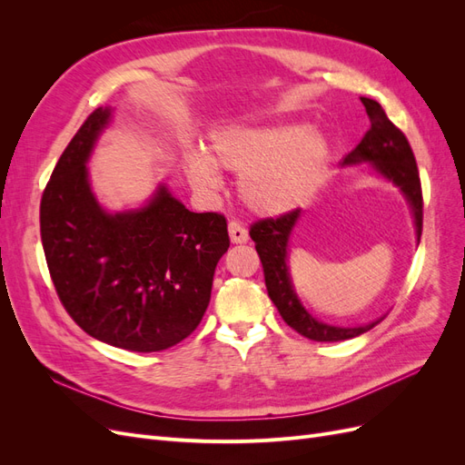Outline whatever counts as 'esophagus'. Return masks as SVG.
<instances>
[{"instance_id": "esophagus-1", "label": "esophagus", "mask_w": 465, "mask_h": 465, "mask_svg": "<svg viewBox=\"0 0 465 465\" xmlns=\"http://www.w3.org/2000/svg\"><path fill=\"white\" fill-rule=\"evenodd\" d=\"M229 236H231V242L234 244L248 242V231L238 221L229 223Z\"/></svg>"}]
</instances>
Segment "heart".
<instances>
[{
  "mask_svg": "<svg viewBox=\"0 0 465 465\" xmlns=\"http://www.w3.org/2000/svg\"><path fill=\"white\" fill-rule=\"evenodd\" d=\"M328 161V139L316 128L279 124L232 128L211 139V157L190 154V176L202 188H219V166L241 176L244 202L262 213H283L314 193Z\"/></svg>",
  "mask_w": 465,
  "mask_h": 465,
  "instance_id": "heart-1",
  "label": "heart"
}]
</instances>
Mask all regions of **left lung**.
<instances>
[{
  "mask_svg": "<svg viewBox=\"0 0 465 465\" xmlns=\"http://www.w3.org/2000/svg\"><path fill=\"white\" fill-rule=\"evenodd\" d=\"M361 103L367 108L371 128L361 139V143L343 159L341 166L371 163L376 174L391 182L393 186H398L411 207L417 241H420V231H423V192H420V180L411 145L403 132L390 122L384 108L376 101L361 96ZM299 217L301 209H292L281 217L256 221L250 227V236L256 242V252L262 260L267 294L277 306L281 318L294 331H299L312 341H343L372 330L382 318L367 323V326H330V323L316 320L299 301L287 265L289 238Z\"/></svg>",
  "mask_w": 465,
  "mask_h": 465,
  "instance_id": "8db88e82",
  "label": "left lung"
}]
</instances>
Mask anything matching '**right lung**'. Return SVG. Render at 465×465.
Masks as SVG:
<instances>
[{
    "mask_svg": "<svg viewBox=\"0 0 465 465\" xmlns=\"http://www.w3.org/2000/svg\"><path fill=\"white\" fill-rule=\"evenodd\" d=\"M112 108L83 122L40 202V236L55 292L77 326L137 353L180 343L200 326L227 219L193 213L161 184L139 209L108 213L91 190L87 161Z\"/></svg>",
    "mask_w": 465,
    "mask_h": 465,
    "instance_id": "obj_1",
    "label": "right lung"
}]
</instances>
